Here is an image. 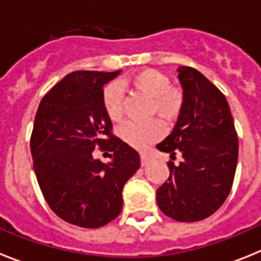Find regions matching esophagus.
Listing matches in <instances>:
<instances>
[{"mask_svg": "<svg viewBox=\"0 0 261 261\" xmlns=\"http://www.w3.org/2000/svg\"><path fill=\"white\" fill-rule=\"evenodd\" d=\"M140 156H141V165L142 166H146L147 163H149V161H150V155L147 153H141L140 154Z\"/></svg>", "mask_w": 261, "mask_h": 261, "instance_id": "obj_1", "label": "esophagus"}]
</instances>
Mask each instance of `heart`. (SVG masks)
Listing matches in <instances>:
<instances>
[{"label":"heart","instance_id":"obj_1","mask_svg":"<svg viewBox=\"0 0 261 261\" xmlns=\"http://www.w3.org/2000/svg\"><path fill=\"white\" fill-rule=\"evenodd\" d=\"M125 84L136 93L150 98L149 116L158 115L170 124L180 117L186 106V95L181 89L171 86L167 74L156 69H142L128 77ZM123 102V91L119 85L110 84L103 90L102 106L111 121L121 119ZM119 133L129 146L142 150L162 138L165 126L159 120H151L146 124L124 123Z\"/></svg>","mask_w":261,"mask_h":261}]
</instances>
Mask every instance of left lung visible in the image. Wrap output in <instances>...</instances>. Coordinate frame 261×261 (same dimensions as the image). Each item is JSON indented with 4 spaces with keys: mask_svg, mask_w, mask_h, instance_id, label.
Returning <instances> with one entry per match:
<instances>
[{
    "mask_svg": "<svg viewBox=\"0 0 261 261\" xmlns=\"http://www.w3.org/2000/svg\"><path fill=\"white\" fill-rule=\"evenodd\" d=\"M179 81L186 106L170 136L156 149L170 154V176L156 190V204L179 222H196L222 206L231 191L238 135L229 103L218 87L190 66H180ZM179 153L182 161L175 165Z\"/></svg>",
    "mask_w": 261,
    "mask_h": 261,
    "instance_id": "1",
    "label": "left lung"
}]
</instances>
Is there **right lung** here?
Returning <instances> with one entry per match:
<instances>
[{"label":"right lung","instance_id":"right-lung-1","mask_svg":"<svg viewBox=\"0 0 261 261\" xmlns=\"http://www.w3.org/2000/svg\"><path fill=\"white\" fill-rule=\"evenodd\" d=\"M120 71L69 73L41 99L32 128L31 155L45 201L65 222L98 229L123 209V187L140 155L116 137L102 106L103 86ZM110 151L108 164L92 158Z\"/></svg>","mask_w":261,"mask_h":261}]
</instances>
